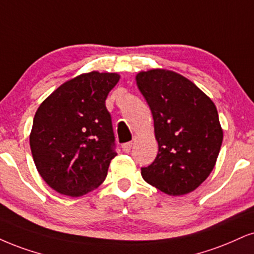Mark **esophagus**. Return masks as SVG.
<instances>
[{"label": "esophagus", "instance_id": "esophagus-1", "mask_svg": "<svg viewBox=\"0 0 254 254\" xmlns=\"http://www.w3.org/2000/svg\"><path fill=\"white\" fill-rule=\"evenodd\" d=\"M132 146H133L132 142L124 143V145H122V151H124L125 153H129L130 149H132Z\"/></svg>", "mask_w": 254, "mask_h": 254}]
</instances>
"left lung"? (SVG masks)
<instances>
[{"mask_svg":"<svg viewBox=\"0 0 254 254\" xmlns=\"http://www.w3.org/2000/svg\"><path fill=\"white\" fill-rule=\"evenodd\" d=\"M136 84L151 108L159 145L155 160L141 168L143 180L170 195L199 187L214 168L223 142L211 99L183 75L140 71Z\"/></svg>","mask_w":254,"mask_h":254,"instance_id":"left-lung-1","label":"left lung"}]
</instances>
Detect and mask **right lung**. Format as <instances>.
<instances>
[{
  "label": "right lung",
  "instance_id": "add662e5",
  "mask_svg": "<svg viewBox=\"0 0 254 254\" xmlns=\"http://www.w3.org/2000/svg\"><path fill=\"white\" fill-rule=\"evenodd\" d=\"M119 79L117 73L79 75L61 84L36 111L31 154L42 179L56 192L81 196L107 177L117 152L106 99Z\"/></svg>",
  "mask_w": 254,
  "mask_h": 254
}]
</instances>
